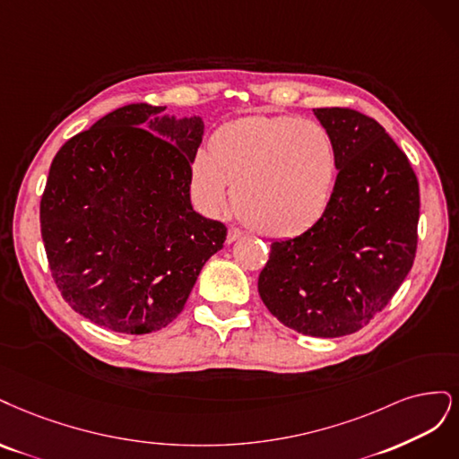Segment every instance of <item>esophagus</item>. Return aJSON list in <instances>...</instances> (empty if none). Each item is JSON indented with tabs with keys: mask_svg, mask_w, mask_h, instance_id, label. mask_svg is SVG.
Returning a JSON list of instances; mask_svg holds the SVG:
<instances>
[{
	"mask_svg": "<svg viewBox=\"0 0 459 459\" xmlns=\"http://www.w3.org/2000/svg\"><path fill=\"white\" fill-rule=\"evenodd\" d=\"M242 230L240 229H229V232H227V242L229 244H232V242H236V240H238V238H242Z\"/></svg>",
	"mask_w": 459,
	"mask_h": 459,
	"instance_id": "esophagus-1",
	"label": "esophagus"
}]
</instances>
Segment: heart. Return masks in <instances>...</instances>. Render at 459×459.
<instances>
[{"label": "heart", "mask_w": 459, "mask_h": 459, "mask_svg": "<svg viewBox=\"0 0 459 459\" xmlns=\"http://www.w3.org/2000/svg\"><path fill=\"white\" fill-rule=\"evenodd\" d=\"M337 179L330 133L293 116H249L219 127L190 168L192 195L205 212L227 205L273 238L301 234L326 213Z\"/></svg>", "instance_id": "1"}]
</instances>
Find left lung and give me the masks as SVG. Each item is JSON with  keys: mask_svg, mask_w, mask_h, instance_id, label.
Returning a JSON list of instances; mask_svg holds the SVG:
<instances>
[{"mask_svg": "<svg viewBox=\"0 0 459 459\" xmlns=\"http://www.w3.org/2000/svg\"><path fill=\"white\" fill-rule=\"evenodd\" d=\"M337 152L333 196L316 223L274 240L259 295L284 326L313 337L359 332L408 276L420 186L406 154L374 117L315 108Z\"/></svg>", "mask_w": 459, "mask_h": 459, "instance_id": "obj_1", "label": "left lung"}]
</instances>
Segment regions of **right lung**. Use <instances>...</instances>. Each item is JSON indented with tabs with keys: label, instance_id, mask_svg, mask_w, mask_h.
I'll list each match as a JSON object with an SVG mask.
<instances>
[{
	"label": "right lung",
	"instance_id": "right-lung-1",
	"mask_svg": "<svg viewBox=\"0 0 459 459\" xmlns=\"http://www.w3.org/2000/svg\"><path fill=\"white\" fill-rule=\"evenodd\" d=\"M139 102L100 117L53 158L39 205L51 274L99 326L151 333L181 313L227 227L192 210L200 116Z\"/></svg>",
	"mask_w": 459,
	"mask_h": 459
}]
</instances>
